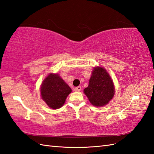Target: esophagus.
<instances>
[{
    "mask_svg": "<svg viewBox=\"0 0 154 154\" xmlns=\"http://www.w3.org/2000/svg\"><path fill=\"white\" fill-rule=\"evenodd\" d=\"M81 87L80 86L75 87V89H74V91H78V92H79V91H81Z\"/></svg>",
    "mask_w": 154,
    "mask_h": 154,
    "instance_id": "1",
    "label": "esophagus"
}]
</instances>
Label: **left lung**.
Segmentation results:
<instances>
[{
    "label": "left lung",
    "mask_w": 154,
    "mask_h": 154,
    "mask_svg": "<svg viewBox=\"0 0 154 154\" xmlns=\"http://www.w3.org/2000/svg\"><path fill=\"white\" fill-rule=\"evenodd\" d=\"M83 91L93 106H103L109 103L114 95V86L105 69L94 67L89 85Z\"/></svg>",
    "instance_id": "left-lung-1"
}]
</instances>
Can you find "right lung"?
I'll use <instances>...</instances> for the list:
<instances>
[{"mask_svg":"<svg viewBox=\"0 0 154 154\" xmlns=\"http://www.w3.org/2000/svg\"><path fill=\"white\" fill-rule=\"evenodd\" d=\"M71 91L69 86L57 73L49 74L40 87L42 99L53 109H60L63 106Z\"/></svg>","mask_w":154,"mask_h":154,"instance_id":"add662e5","label":"right lung"}]
</instances>
